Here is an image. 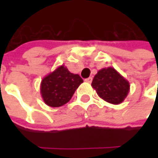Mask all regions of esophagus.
<instances>
[{"instance_id":"obj_1","label":"esophagus","mask_w":158,"mask_h":158,"mask_svg":"<svg viewBox=\"0 0 158 158\" xmlns=\"http://www.w3.org/2000/svg\"><path fill=\"white\" fill-rule=\"evenodd\" d=\"M85 81H86L87 83H91V81H92V78H91V77H89V78H88V79H85Z\"/></svg>"}]
</instances>
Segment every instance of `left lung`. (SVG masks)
I'll list each match as a JSON object with an SVG mask.
<instances>
[{
	"label": "left lung",
	"mask_w": 158,
	"mask_h": 158,
	"mask_svg": "<svg viewBox=\"0 0 158 158\" xmlns=\"http://www.w3.org/2000/svg\"><path fill=\"white\" fill-rule=\"evenodd\" d=\"M91 86L100 98L111 104L122 103L130 90L129 81L110 67L99 70Z\"/></svg>",
	"instance_id": "left-lung-1"
}]
</instances>
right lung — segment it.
Wrapping results in <instances>:
<instances>
[{
    "label": "right lung",
    "mask_w": 158,
    "mask_h": 158,
    "mask_svg": "<svg viewBox=\"0 0 158 158\" xmlns=\"http://www.w3.org/2000/svg\"><path fill=\"white\" fill-rule=\"evenodd\" d=\"M82 82L79 75L69 72L64 65L59 66L41 81L40 92L44 102L54 108L66 104Z\"/></svg>",
    "instance_id": "obj_1"
}]
</instances>
